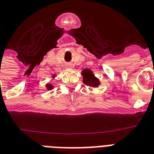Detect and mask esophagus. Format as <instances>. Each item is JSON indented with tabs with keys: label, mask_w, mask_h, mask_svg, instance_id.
I'll use <instances>...</instances> for the list:
<instances>
[{
	"label": "esophagus",
	"mask_w": 154,
	"mask_h": 154,
	"mask_svg": "<svg viewBox=\"0 0 154 154\" xmlns=\"http://www.w3.org/2000/svg\"><path fill=\"white\" fill-rule=\"evenodd\" d=\"M66 69H70V68H72V65H70V64H68V65L66 66Z\"/></svg>",
	"instance_id": "obj_1"
}]
</instances>
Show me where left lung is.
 <instances>
[{"mask_svg": "<svg viewBox=\"0 0 154 154\" xmlns=\"http://www.w3.org/2000/svg\"><path fill=\"white\" fill-rule=\"evenodd\" d=\"M81 75L83 76V83L91 88H98L101 85L99 78H97L92 71L89 69H85L81 71Z\"/></svg>", "mask_w": 154, "mask_h": 154, "instance_id": "left-lung-1", "label": "left lung"}]
</instances>
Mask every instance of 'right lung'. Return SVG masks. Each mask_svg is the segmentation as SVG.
I'll use <instances>...</instances> for the list:
<instances>
[{"instance_id": "add662e5", "label": "right lung", "mask_w": 154, "mask_h": 154, "mask_svg": "<svg viewBox=\"0 0 154 154\" xmlns=\"http://www.w3.org/2000/svg\"><path fill=\"white\" fill-rule=\"evenodd\" d=\"M55 77H56V75L54 74L52 76V78H55ZM45 87H46V89H47V90H51V89L54 88V86H53L51 84H49V83H48L47 85H45Z\"/></svg>"}]
</instances>
